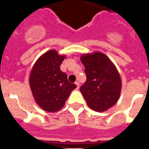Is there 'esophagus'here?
<instances>
[{
    "label": "esophagus",
    "instance_id": "1",
    "mask_svg": "<svg viewBox=\"0 0 149 149\" xmlns=\"http://www.w3.org/2000/svg\"><path fill=\"white\" fill-rule=\"evenodd\" d=\"M75 84L77 85V89H79V82H78V81H76V82H75Z\"/></svg>",
    "mask_w": 149,
    "mask_h": 149
}]
</instances>
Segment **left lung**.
<instances>
[{
  "label": "left lung",
  "instance_id": "1",
  "mask_svg": "<svg viewBox=\"0 0 149 149\" xmlns=\"http://www.w3.org/2000/svg\"><path fill=\"white\" fill-rule=\"evenodd\" d=\"M86 80L80 91L87 105L98 112L107 111L118 102L121 90L120 74L109 58L101 52L81 57Z\"/></svg>",
  "mask_w": 149,
  "mask_h": 149
}]
</instances>
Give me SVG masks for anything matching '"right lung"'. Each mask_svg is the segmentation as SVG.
<instances>
[{"mask_svg": "<svg viewBox=\"0 0 149 149\" xmlns=\"http://www.w3.org/2000/svg\"><path fill=\"white\" fill-rule=\"evenodd\" d=\"M65 58L56 50L45 52L35 63L29 79L33 97L38 106L48 112H56L63 107L76 84H71L67 75L60 70Z\"/></svg>", "mask_w": 149, "mask_h": 149, "instance_id": "add662e5", "label": "right lung"}]
</instances>
